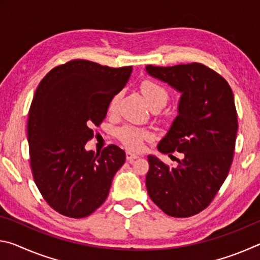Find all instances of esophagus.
<instances>
[{
    "label": "esophagus",
    "instance_id": "1",
    "mask_svg": "<svg viewBox=\"0 0 260 260\" xmlns=\"http://www.w3.org/2000/svg\"><path fill=\"white\" fill-rule=\"evenodd\" d=\"M136 158H139V155H136V153H132L131 151H127L126 152V159L128 160L129 162L133 161Z\"/></svg>",
    "mask_w": 260,
    "mask_h": 260
}]
</instances>
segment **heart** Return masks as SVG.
Returning <instances> with one entry per match:
<instances>
[{
  "instance_id": "b5f03b06",
  "label": "heart",
  "mask_w": 260,
  "mask_h": 260,
  "mask_svg": "<svg viewBox=\"0 0 260 260\" xmlns=\"http://www.w3.org/2000/svg\"><path fill=\"white\" fill-rule=\"evenodd\" d=\"M141 90H142L144 98H146L151 108L155 107V105H162L164 107L167 101H169V93H167V90L164 87L153 81H143L142 85H141ZM119 98L120 95L116 94L110 100L108 105V111L110 113L116 112ZM118 138H119V140L129 150L138 151L143 148L144 140L150 138V133L146 129L138 128V127L134 126H125L118 132Z\"/></svg>"
}]
</instances>
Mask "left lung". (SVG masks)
Masks as SVG:
<instances>
[{"label":"left lung","mask_w":260,"mask_h":260,"mask_svg":"<svg viewBox=\"0 0 260 260\" xmlns=\"http://www.w3.org/2000/svg\"><path fill=\"white\" fill-rule=\"evenodd\" d=\"M146 70L181 93L178 116L157 148L182 155L173 167L149 155L147 190L167 215L191 217L208 208L230 172L239 127L234 95L225 79L201 63Z\"/></svg>","instance_id":"8db88e82"}]
</instances>
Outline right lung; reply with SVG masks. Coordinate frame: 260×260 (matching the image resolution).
Returning <instances> with one entry per match:
<instances>
[{
    "instance_id": "add662e5",
    "label": "right lung",
    "mask_w": 260,
    "mask_h": 260,
    "mask_svg": "<svg viewBox=\"0 0 260 260\" xmlns=\"http://www.w3.org/2000/svg\"><path fill=\"white\" fill-rule=\"evenodd\" d=\"M131 73L132 67L73 59L52 69L37 88L27 121L30 169L43 199L65 217L85 218L99 209L124 165L126 153L114 144L96 155L85 146Z\"/></svg>"
}]
</instances>
